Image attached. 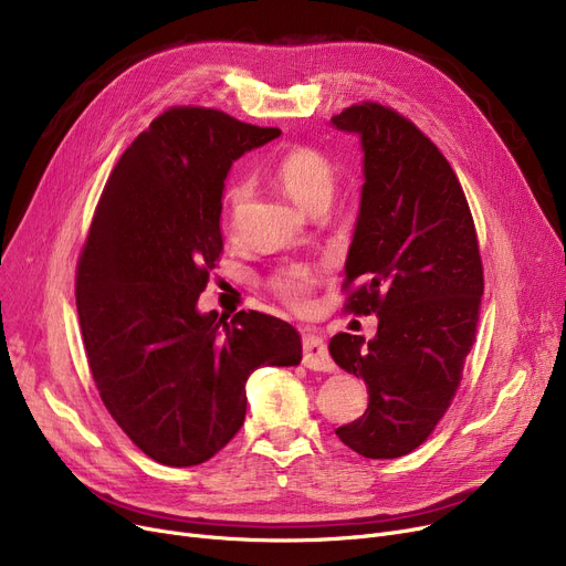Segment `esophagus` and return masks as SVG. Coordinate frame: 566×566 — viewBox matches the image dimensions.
<instances>
[{
	"mask_svg": "<svg viewBox=\"0 0 566 566\" xmlns=\"http://www.w3.org/2000/svg\"><path fill=\"white\" fill-rule=\"evenodd\" d=\"M303 365L314 371H335V363L328 353V346L316 335L303 337Z\"/></svg>",
	"mask_w": 566,
	"mask_h": 566,
	"instance_id": "obj_1",
	"label": "esophagus"
}]
</instances>
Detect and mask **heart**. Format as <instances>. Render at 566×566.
Here are the masks:
<instances>
[{
	"mask_svg": "<svg viewBox=\"0 0 566 566\" xmlns=\"http://www.w3.org/2000/svg\"><path fill=\"white\" fill-rule=\"evenodd\" d=\"M277 184L284 192L310 213L325 211L331 206L337 188V169L316 148L295 146L286 151L275 167ZM250 195V186L245 181H235L229 188L231 213L243 206ZM321 271L312 263H291L280 268L273 275L271 284L282 298L295 307L307 303V293L318 284Z\"/></svg>",
	"mask_w": 566,
	"mask_h": 566,
	"instance_id": "obj_1",
	"label": "heart"
}]
</instances>
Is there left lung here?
I'll return each mask as SVG.
<instances>
[{
	"label": "left lung",
	"instance_id": "obj_1",
	"mask_svg": "<svg viewBox=\"0 0 566 566\" xmlns=\"http://www.w3.org/2000/svg\"><path fill=\"white\" fill-rule=\"evenodd\" d=\"M331 124L363 148L346 310L378 316L369 342L331 339L333 360L369 395L363 418L335 433L365 459H397L429 438L461 382L484 293L478 233L450 163L403 116L363 103Z\"/></svg>",
	"mask_w": 566,
	"mask_h": 566
}]
</instances>
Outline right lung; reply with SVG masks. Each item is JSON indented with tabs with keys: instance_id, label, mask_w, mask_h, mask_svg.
Listing matches in <instances>:
<instances>
[{
	"instance_id": "1",
	"label": "right lung",
	"mask_w": 566,
	"mask_h": 566,
	"mask_svg": "<svg viewBox=\"0 0 566 566\" xmlns=\"http://www.w3.org/2000/svg\"><path fill=\"white\" fill-rule=\"evenodd\" d=\"M280 137L206 107H171L118 158L77 268V314L96 388L116 424L163 465L216 457L243 427L245 382L293 367L301 335L282 318L199 312L222 252L231 165Z\"/></svg>"
}]
</instances>
